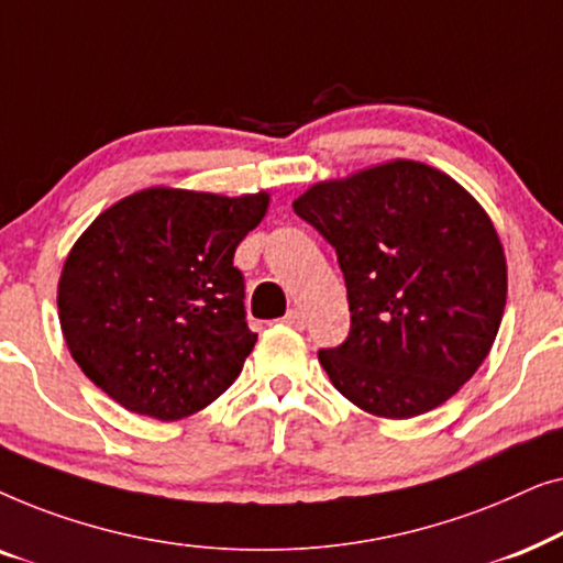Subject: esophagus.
<instances>
[{
  "instance_id": "esophagus-1",
  "label": "esophagus",
  "mask_w": 563,
  "mask_h": 563,
  "mask_svg": "<svg viewBox=\"0 0 563 563\" xmlns=\"http://www.w3.org/2000/svg\"><path fill=\"white\" fill-rule=\"evenodd\" d=\"M284 322H287L289 328H295V330H305V312L302 310H289L287 314H284Z\"/></svg>"
}]
</instances>
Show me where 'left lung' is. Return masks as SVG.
I'll return each mask as SVG.
<instances>
[{
  "instance_id": "left-lung-1",
  "label": "left lung",
  "mask_w": 563,
  "mask_h": 563,
  "mask_svg": "<svg viewBox=\"0 0 563 563\" xmlns=\"http://www.w3.org/2000/svg\"><path fill=\"white\" fill-rule=\"evenodd\" d=\"M291 207L333 245L349 289L351 333L318 353L333 387L389 420L456 395L487 358L507 299L484 207L407 158L314 184Z\"/></svg>"
}]
</instances>
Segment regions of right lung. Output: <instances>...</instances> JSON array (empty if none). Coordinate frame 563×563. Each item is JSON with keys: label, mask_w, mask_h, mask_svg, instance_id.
<instances>
[{"label": "right lung", "mask_w": 563, "mask_h": 563, "mask_svg": "<svg viewBox=\"0 0 563 563\" xmlns=\"http://www.w3.org/2000/svg\"><path fill=\"white\" fill-rule=\"evenodd\" d=\"M268 195L151 187L104 210L66 256L58 320L81 372L130 412L172 422L214 402L256 345L238 243Z\"/></svg>", "instance_id": "obj_1"}]
</instances>
